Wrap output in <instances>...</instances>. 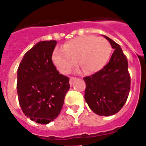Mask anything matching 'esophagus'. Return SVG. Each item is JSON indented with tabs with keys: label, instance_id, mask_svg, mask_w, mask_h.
<instances>
[{
	"label": "esophagus",
	"instance_id": "esophagus-1",
	"mask_svg": "<svg viewBox=\"0 0 146 146\" xmlns=\"http://www.w3.org/2000/svg\"><path fill=\"white\" fill-rule=\"evenodd\" d=\"M75 79H76V78L70 77V85H72L73 82L75 80Z\"/></svg>",
	"mask_w": 146,
	"mask_h": 146
}]
</instances>
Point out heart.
<instances>
[{
    "mask_svg": "<svg viewBox=\"0 0 146 146\" xmlns=\"http://www.w3.org/2000/svg\"><path fill=\"white\" fill-rule=\"evenodd\" d=\"M111 53V46L103 37L87 35L76 37L64 44L63 50L53 52L52 61L60 73L67 74L77 64L86 73L102 70Z\"/></svg>",
    "mask_w": 146,
    "mask_h": 146,
    "instance_id": "1",
    "label": "heart"
}]
</instances>
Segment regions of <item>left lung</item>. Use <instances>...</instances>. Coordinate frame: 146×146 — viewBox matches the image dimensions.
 Masks as SVG:
<instances>
[{"instance_id": "left-lung-1", "label": "left lung", "mask_w": 146, "mask_h": 146, "mask_svg": "<svg viewBox=\"0 0 146 146\" xmlns=\"http://www.w3.org/2000/svg\"><path fill=\"white\" fill-rule=\"evenodd\" d=\"M114 50L109 63L100 71L84 78V99L96 114L109 116L118 113L129 94L131 77L128 64L121 46L104 35Z\"/></svg>"}]
</instances>
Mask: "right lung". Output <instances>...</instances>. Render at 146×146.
<instances>
[{"instance_id":"1","label":"right lung","mask_w":146,"mask_h":146,"mask_svg":"<svg viewBox=\"0 0 146 146\" xmlns=\"http://www.w3.org/2000/svg\"><path fill=\"white\" fill-rule=\"evenodd\" d=\"M55 40L41 41L25 54L18 69V101L30 120L47 124L58 116L70 89V79L52 60Z\"/></svg>"}]
</instances>
